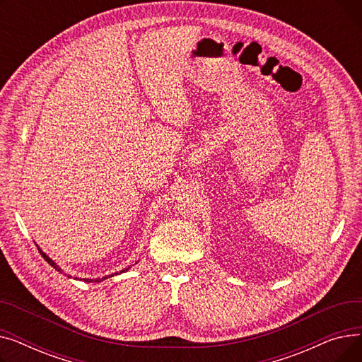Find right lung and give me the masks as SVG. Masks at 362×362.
Returning <instances> with one entry per match:
<instances>
[{
    "instance_id": "obj_1",
    "label": "right lung",
    "mask_w": 362,
    "mask_h": 362,
    "mask_svg": "<svg viewBox=\"0 0 362 362\" xmlns=\"http://www.w3.org/2000/svg\"><path fill=\"white\" fill-rule=\"evenodd\" d=\"M37 251H40V254H41V255L44 257V259H45V261H47V262H48V264L51 265V267H54V269H55L57 272H60V273H63V270H62V269L59 267V265H57V264H55V262H54V261H52V259H51V258H49V257H48L47 254H44V252H42V251L40 250V246H37ZM127 270H129V269H124V270H122L120 273H123V272H127ZM116 274H119V273H116ZM111 276H114V274H111ZM105 279H107V277H103V279H83V280H85V281H89V283H90V281H103V280H105Z\"/></svg>"
}]
</instances>
